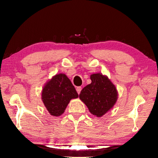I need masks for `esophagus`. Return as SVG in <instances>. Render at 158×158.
Instances as JSON below:
<instances>
[{"instance_id": "1", "label": "esophagus", "mask_w": 158, "mask_h": 158, "mask_svg": "<svg viewBox=\"0 0 158 158\" xmlns=\"http://www.w3.org/2000/svg\"><path fill=\"white\" fill-rule=\"evenodd\" d=\"M81 89H82V88H81V86H78V87H77V89H76V90H77V93H78V94H79V93H80V92H81Z\"/></svg>"}]
</instances>
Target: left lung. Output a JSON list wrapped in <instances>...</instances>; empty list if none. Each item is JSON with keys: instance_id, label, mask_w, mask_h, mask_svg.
<instances>
[{"instance_id": "8db88e82", "label": "left lung", "mask_w": 158, "mask_h": 158, "mask_svg": "<svg viewBox=\"0 0 158 158\" xmlns=\"http://www.w3.org/2000/svg\"><path fill=\"white\" fill-rule=\"evenodd\" d=\"M91 84L81 90L79 98L84 102L92 114L102 116L113 107L117 100V90L107 77L102 74L90 76Z\"/></svg>"}]
</instances>
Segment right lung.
<instances>
[{"mask_svg":"<svg viewBox=\"0 0 158 158\" xmlns=\"http://www.w3.org/2000/svg\"><path fill=\"white\" fill-rule=\"evenodd\" d=\"M78 93L65 74H56L44 85L42 100L51 115L59 116L64 113L71 99L77 98Z\"/></svg>","mask_w":158,"mask_h":158,"instance_id":"obj_1","label":"right lung"}]
</instances>
